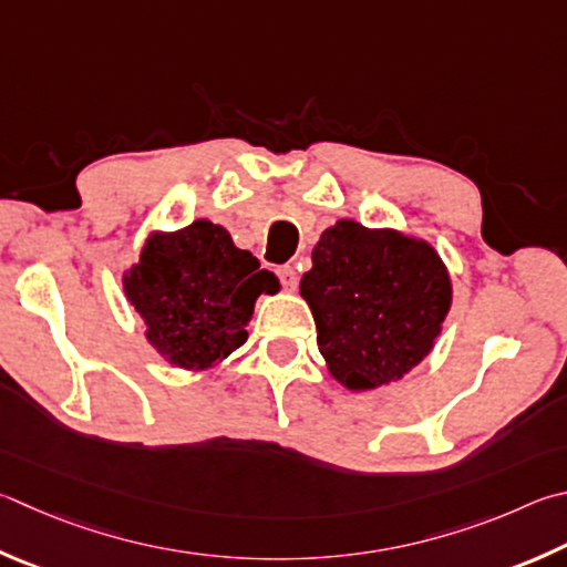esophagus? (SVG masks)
<instances>
[{
	"instance_id": "obj_1",
	"label": "esophagus",
	"mask_w": 567,
	"mask_h": 567,
	"mask_svg": "<svg viewBox=\"0 0 567 567\" xmlns=\"http://www.w3.org/2000/svg\"><path fill=\"white\" fill-rule=\"evenodd\" d=\"M277 277H280L285 290H290V292H295L297 285H300V277H297V270L292 265H282L280 270H277Z\"/></svg>"
}]
</instances>
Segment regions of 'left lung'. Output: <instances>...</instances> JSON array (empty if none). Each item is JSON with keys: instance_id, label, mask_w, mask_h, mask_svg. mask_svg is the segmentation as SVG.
I'll list each match as a JSON object with an SVG mask.
<instances>
[{"instance_id": "8db88e82", "label": "left lung", "mask_w": 567, "mask_h": 567, "mask_svg": "<svg viewBox=\"0 0 567 567\" xmlns=\"http://www.w3.org/2000/svg\"><path fill=\"white\" fill-rule=\"evenodd\" d=\"M300 295L329 374L357 394L399 382L424 362L454 285L429 240L342 218L319 235Z\"/></svg>"}]
</instances>
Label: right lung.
Here are the masks:
<instances>
[{
    "label": "right lung",
    "mask_w": 567,
    "mask_h": 567,
    "mask_svg": "<svg viewBox=\"0 0 567 567\" xmlns=\"http://www.w3.org/2000/svg\"><path fill=\"white\" fill-rule=\"evenodd\" d=\"M121 282L146 342L185 372L225 362L248 339L257 297L280 292V280L260 270L252 252L205 218L151 233Z\"/></svg>",
    "instance_id": "add662e5"
}]
</instances>
